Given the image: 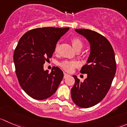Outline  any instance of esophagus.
Returning <instances> with one entry per match:
<instances>
[{"mask_svg": "<svg viewBox=\"0 0 127 127\" xmlns=\"http://www.w3.org/2000/svg\"><path fill=\"white\" fill-rule=\"evenodd\" d=\"M68 76H69V75L67 74V73H64V78H67V77H68Z\"/></svg>", "mask_w": 127, "mask_h": 127, "instance_id": "1", "label": "esophagus"}]
</instances>
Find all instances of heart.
I'll use <instances>...</instances> for the list:
<instances>
[{
	"label": "heart",
	"mask_w": 127,
	"mask_h": 127,
	"mask_svg": "<svg viewBox=\"0 0 127 127\" xmlns=\"http://www.w3.org/2000/svg\"><path fill=\"white\" fill-rule=\"evenodd\" d=\"M71 42H72L73 49L75 50H77V49H80L81 50L82 49L83 42L78 37H74V38H72ZM59 47H60V45H59V43H57L55 45V50H54L55 53H57L59 52ZM59 65L63 69L65 70V71L71 72V71L73 70L75 67L78 65V63L75 61H71V60H65V61H63L61 63H60Z\"/></svg>",
	"instance_id": "obj_1"
}]
</instances>
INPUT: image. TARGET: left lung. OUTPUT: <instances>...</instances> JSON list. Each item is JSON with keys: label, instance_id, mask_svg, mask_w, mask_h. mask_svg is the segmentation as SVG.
Here are the masks:
<instances>
[{"label": "left lung", "instance_id": "obj_1", "mask_svg": "<svg viewBox=\"0 0 127 127\" xmlns=\"http://www.w3.org/2000/svg\"><path fill=\"white\" fill-rule=\"evenodd\" d=\"M89 41L90 52L80 72L87 77L81 82L76 75L71 89L72 100L81 108L93 107L104 98L115 75V57L109 41L100 33L89 29H75Z\"/></svg>", "mask_w": 127, "mask_h": 127}]
</instances>
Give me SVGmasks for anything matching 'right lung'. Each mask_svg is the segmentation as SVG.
Returning a JSON list of instances; mask_svg holds the SVG:
<instances>
[{
	"label": "right lung",
	"mask_w": 127,
	"mask_h": 127,
	"mask_svg": "<svg viewBox=\"0 0 127 127\" xmlns=\"http://www.w3.org/2000/svg\"><path fill=\"white\" fill-rule=\"evenodd\" d=\"M69 28L43 27L28 31L19 40L14 54L15 73L22 89L36 100L51 96L64 77L54 67L51 72L43 69L45 61L52 56L57 43Z\"/></svg>",
	"instance_id": "right-lung-1"
}]
</instances>
